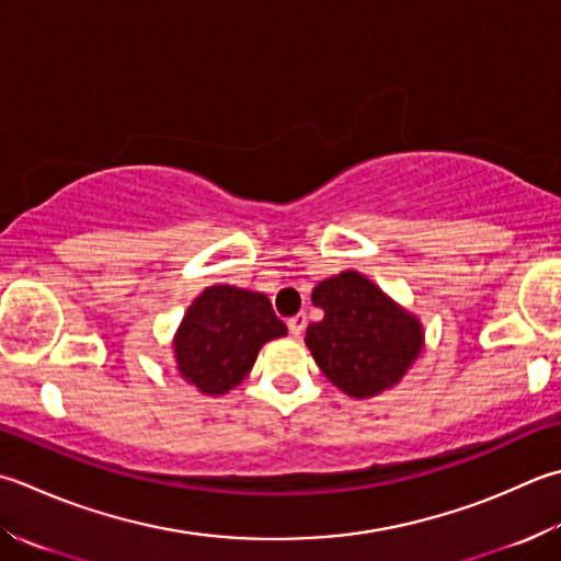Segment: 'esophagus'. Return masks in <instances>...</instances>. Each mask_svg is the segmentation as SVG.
Instances as JSON below:
<instances>
[{"label": "esophagus", "mask_w": 561, "mask_h": 561, "mask_svg": "<svg viewBox=\"0 0 561 561\" xmlns=\"http://www.w3.org/2000/svg\"><path fill=\"white\" fill-rule=\"evenodd\" d=\"M287 325H289V333H291L294 337H301L304 328H306V313H296V316H291L289 321H287Z\"/></svg>", "instance_id": "1"}]
</instances>
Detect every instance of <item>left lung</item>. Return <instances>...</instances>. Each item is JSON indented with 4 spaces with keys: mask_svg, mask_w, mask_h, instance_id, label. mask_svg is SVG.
Listing matches in <instances>:
<instances>
[{
    "mask_svg": "<svg viewBox=\"0 0 561 561\" xmlns=\"http://www.w3.org/2000/svg\"><path fill=\"white\" fill-rule=\"evenodd\" d=\"M323 318L306 331L316 365L355 399L397 383L421 355L423 331L359 272L323 279L311 294Z\"/></svg>",
    "mask_w": 561,
    "mask_h": 561,
    "instance_id": "8db88e82",
    "label": "left lung"
}]
</instances>
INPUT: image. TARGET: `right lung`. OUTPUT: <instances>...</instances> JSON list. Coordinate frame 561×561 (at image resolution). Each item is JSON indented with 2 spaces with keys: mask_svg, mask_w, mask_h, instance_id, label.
Segmentation results:
<instances>
[{
  "mask_svg": "<svg viewBox=\"0 0 561 561\" xmlns=\"http://www.w3.org/2000/svg\"><path fill=\"white\" fill-rule=\"evenodd\" d=\"M287 335L265 294L216 284L184 313L174 355L180 375L202 393H226L248 377L260 347Z\"/></svg>",
  "mask_w": 561,
  "mask_h": 561,
  "instance_id": "right-lung-1",
  "label": "right lung"
}]
</instances>
